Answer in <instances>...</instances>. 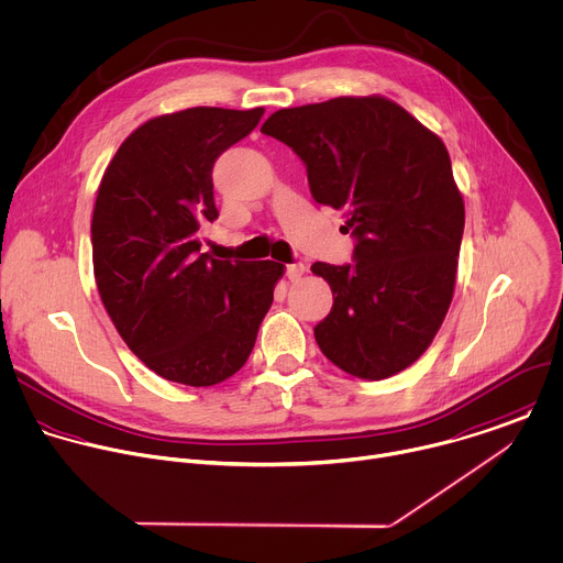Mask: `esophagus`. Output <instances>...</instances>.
Listing matches in <instances>:
<instances>
[{
    "label": "esophagus",
    "instance_id": "1",
    "mask_svg": "<svg viewBox=\"0 0 563 563\" xmlns=\"http://www.w3.org/2000/svg\"><path fill=\"white\" fill-rule=\"evenodd\" d=\"M303 273H306V266H303V264H288V266H286V277H288L290 282H299V279L303 277Z\"/></svg>",
    "mask_w": 563,
    "mask_h": 563
}]
</instances>
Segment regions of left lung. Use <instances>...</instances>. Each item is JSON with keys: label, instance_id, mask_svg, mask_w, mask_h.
I'll return each mask as SVG.
<instances>
[{"label": "left lung", "instance_id": "8db88e82", "mask_svg": "<svg viewBox=\"0 0 563 563\" xmlns=\"http://www.w3.org/2000/svg\"><path fill=\"white\" fill-rule=\"evenodd\" d=\"M306 165L319 205L345 213L354 262H314L332 310L314 325L343 372L380 380L409 367L449 310L464 202L444 143L383 97L279 110L262 125Z\"/></svg>", "mask_w": 563, "mask_h": 563}]
</instances>
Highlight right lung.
<instances>
[{"label": "right lung", "mask_w": 563, "mask_h": 563, "mask_svg": "<svg viewBox=\"0 0 563 563\" xmlns=\"http://www.w3.org/2000/svg\"><path fill=\"white\" fill-rule=\"evenodd\" d=\"M264 108H191L147 121L108 165L92 216L101 301L158 376L209 387L249 358L284 266L213 260L200 227L218 218L213 165Z\"/></svg>", "instance_id": "obj_1"}]
</instances>
